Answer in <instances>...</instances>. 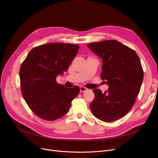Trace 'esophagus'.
<instances>
[{"label":"esophagus","instance_id":"esophagus-1","mask_svg":"<svg viewBox=\"0 0 158 158\" xmlns=\"http://www.w3.org/2000/svg\"><path fill=\"white\" fill-rule=\"evenodd\" d=\"M86 90H88V89L86 87L80 86V91H81V92H86Z\"/></svg>","mask_w":158,"mask_h":158}]
</instances>
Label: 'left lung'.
Returning a JSON list of instances; mask_svg holds the SVG:
<instances>
[{
	"instance_id": "1",
	"label": "left lung",
	"mask_w": 158,
	"mask_h": 158,
	"mask_svg": "<svg viewBox=\"0 0 158 158\" xmlns=\"http://www.w3.org/2000/svg\"><path fill=\"white\" fill-rule=\"evenodd\" d=\"M102 60L101 78L108 90L93 89L90 104L92 114L99 120L110 122L125 116L133 106L143 79L139 58L134 50L117 40H106L87 45Z\"/></svg>"
}]
</instances>
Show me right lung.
Masks as SVG:
<instances>
[{
    "label": "right lung",
    "instance_id": "1",
    "mask_svg": "<svg viewBox=\"0 0 158 158\" xmlns=\"http://www.w3.org/2000/svg\"><path fill=\"white\" fill-rule=\"evenodd\" d=\"M79 46L51 43L32 48L20 69V87L26 103L38 117L53 121L69 112L72 101L79 93L75 86L66 88L56 77L67 70Z\"/></svg>",
    "mask_w": 158,
    "mask_h": 158
}]
</instances>
